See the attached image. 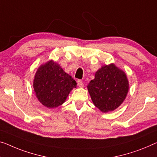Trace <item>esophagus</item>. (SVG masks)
<instances>
[{
  "instance_id": "esophagus-1",
  "label": "esophagus",
  "mask_w": 157,
  "mask_h": 157,
  "mask_svg": "<svg viewBox=\"0 0 157 157\" xmlns=\"http://www.w3.org/2000/svg\"><path fill=\"white\" fill-rule=\"evenodd\" d=\"M77 82H78V85L79 86V87H83V86H84L83 82L82 81V80H80V79H78Z\"/></svg>"
}]
</instances>
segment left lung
<instances>
[{"mask_svg": "<svg viewBox=\"0 0 157 157\" xmlns=\"http://www.w3.org/2000/svg\"><path fill=\"white\" fill-rule=\"evenodd\" d=\"M125 72L115 65L103 66L87 86L94 104L102 112L115 110L122 104L128 92Z\"/></svg>", "mask_w": 157, "mask_h": 157, "instance_id": "1", "label": "left lung"}]
</instances>
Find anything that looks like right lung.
<instances>
[{
	"instance_id": "1",
	"label": "right lung",
	"mask_w": 157,
	"mask_h": 157,
	"mask_svg": "<svg viewBox=\"0 0 157 157\" xmlns=\"http://www.w3.org/2000/svg\"><path fill=\"white\" fill-rule=\"evenodd\" d=\"M76 85L75 80L52 60L39 67L33 83L37 99L50 109L63 104Z\"/></svg>"
}]
</instances>
